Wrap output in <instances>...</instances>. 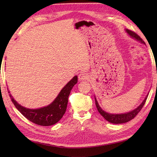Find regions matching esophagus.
Segmentation results:
<instances>
[{
  "label": "esophagus",
  "instance_id": "esophagus-1",
  "mask_svg": "<svg viewBox=\"0 0 157 157\" xmlns=\"http://www.w3.org/2000/svg\"><path fill=\"white\" fill-rule=\"evenodd\" d=\"M78 77L79 80H86L88 78V75L85 73H80L78 75Z\"/></svg>",
  "mask_w": 157,
  "mask_h": 157
}]
</instances>
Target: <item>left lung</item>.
I'll return each mask as SVG.
<instances>
[{
    "instance_id": "left-lung-1",
    "label": "left lung",
    "mask_w": 157,
    "mask_h": 157,
    "mask_svg": "<svg viewBox=\"0 0 157 157\" xmlns=\"http://www.w3.org/2000/svg\"><path fill=\"white\" fill-rule=\"evenodd\" d=\"M126 31L132 37L134 38V39L140 41L141 42H142V43L145 44V42L142 40L141 38L138 35L136 34L135 32L132 31L131 30H129V29H126ZM147 97H148V96H146V98H145L144 101L142 102L141 105L138 107L134 109V111H132L129 113H124V114H118H118H116V115H114V114H109L108 113H106L104 111L103 109L100 107H99L96 98H95V102H96V105L98 111H99V113L101 114V115L104 118H105V120H107L109 122L113 123V124H121V123H125V122L130 121L136 117V115L139 113V112L141 110V109L143 108L144 105H145Z\"/></svg>"
}]
</instances>
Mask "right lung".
Here are the masks:
<instances>
[{
	"mask_svg": "<svg viewBox=\"0 0 157 157\" xmlns=\"http://www.w3.org/2000/svg\"><path fill=\"white\" fill-rule=\"evenodd\" d=\"M77 76H75L61 90L55 100L49 105L38 109H26L21 106L14 100L10 94L11 100L16 109L28 120L36 124L48 126L58 122L67 109L68 98L74 85L77 83Z\"/></svg>",
	"mask_w": 157,
	"mask_h": 157,
	"instance_id": "right-lung-1",
	"label": "right lung"
}]
</instances>
